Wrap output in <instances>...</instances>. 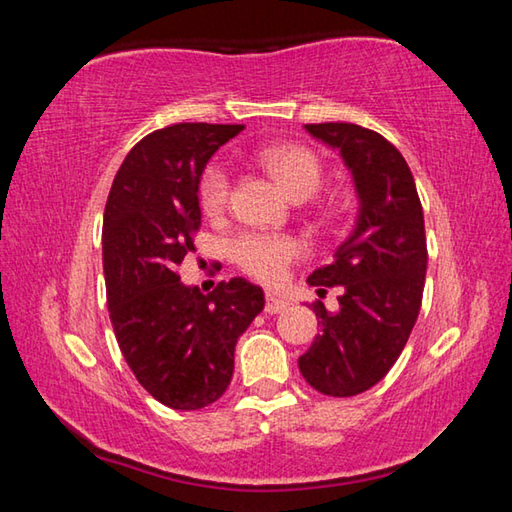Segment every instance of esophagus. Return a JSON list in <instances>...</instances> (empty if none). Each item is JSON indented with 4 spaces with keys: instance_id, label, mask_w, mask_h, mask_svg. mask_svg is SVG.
<instances>
[{
    "instance_id": "obj_1",
    "label": "esophagus",
    "mask_w": 512,
    "mask_h": 512,
    "mask_svg": "<svg viewBox=\"0 0 512 512\" xmlns=\"http://www.w3.org/2000/svg\"><path fill=\"white\" fill-rule=\"evenodd\" d=\"M289 307V300L284 296H277V293H268L266 296V311L268 314H280Z\"/></svg>"
}]
</instances>
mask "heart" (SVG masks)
Here are the masks:
<instances>
[{"mask_svg":"<svg viewBox=\"0 0 512 512\" xmlns=\"http://www.w3.org/2000/svg\"><path fill=\"white\" fill-rule=\"evenodd\" d=\"M259 164L271 173L289 198H309L316 194L323 178L320 162L309 149L302 146H271L259 153ZM228 171L214 162L201 178V205L207 214H216L228 201ZM302 241L280 232H241L230 241V257L241 271L255 275L264 282H277L287 275L289 266L302 255Z\"/></svg>","mask_w":512,"mask_h":512,"instance_id":"b5f03b06","label":"heart"}]
</instances>
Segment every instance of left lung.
<instances>
[{"mask_svg": "<svg viewBox=\"0 0 512 512\" xmlns=\"http://www.w3.org/2000/svg\"><path fill=\"white\" fill-rule=\"evenodd\" d=\"M305 131L339 151L359 201L350 237L334 262L309 275L311 287H341L339 309L316 302L320 334L298 359L302 377L329 397L368 391L400 357L418 320L427 239L415 180L402 153L379 133L329 121Z\"/></svg>", "mask_w": 512, "mask_h": 512, "instance_id": "1", "label": "left lung"}]
</instances>
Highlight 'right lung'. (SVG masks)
I'll return each mask as SVG.
<instances>
[{"mask_svg": "<svg viewBox=\"0 0 512 512\" xmlns=\"http://www.w3.org/2000/svg\"><path fill=\"white\" fill-rule=\"evenodd\" d=\"M241 131L173 124L146 135L121 162L103 212V275L119 350L146 393L176 411L219 400L237 339L264 309L262 287L244 277L205 296L178 275L201 225L205 164Z\"/></svg>", "mask_w": 512, "mask_h": 512, "instance_id": "add662e5", "label": "right lung"}]
</instances>
